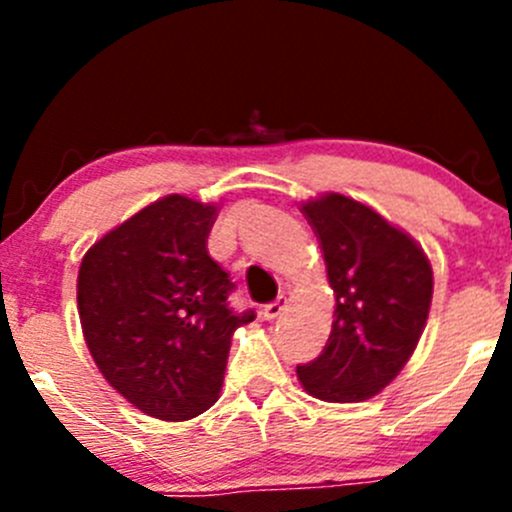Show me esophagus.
Listing matches in <instances>:
<instances>
[{
  "instance_id": "34e87169",
  "label": "esophagus",
  "mask_w": 512,
  "mask_h": 512,
  "mask_svg": "<svg viewBox=\"0 0 512 512\" xmlns=\"http://www.w3.org/2000/svg\"><path fill=\"white\" fill-rule=\"evenodd\" d=\"M285 307H287V297H285V294H280L275 302H270V304H265V307H262V317L277 319L282 312H285Z\"/></svg>"
}]
</instances>
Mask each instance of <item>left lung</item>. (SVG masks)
Segmentation results:
<instances>
[{"label": "left lung", "mask_w": 512, "mask_h": 512, "mask_svg": "<svg viewBox=\"0 0 512 512\" xmlns=\"http://www.w3.org/2000/svg\"><path fill=\"white\" fill-rule=\"evenodd\" d=\"M302 213L324 252L337 309L327 347L297 366L299 384L322 401H366L414 354L431 309V265L404 230L347 195L309 200Z\"/></svg>", "instance_id": "left-lung-1"}]
</instances>
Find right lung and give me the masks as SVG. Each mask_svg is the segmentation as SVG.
<instances>
[{
    "mask_svg": "<svg viewBox=\"0 0 512 512\" xmlns=\"http://www.w3.org/2000/svg\"><path fill=\"white\" fill-rule=\"evenodd\" d=\"M218 208L165 195L113 227L81 260L86 347L103 379L143 414L188 421L218 401L230 339V275L208 255Z\"/></svg>",
    "mask_w": 512,
    "mask_h": 512,
    "instance_id": "add662e5",
    "label": "right lung"
}]
</instances>
